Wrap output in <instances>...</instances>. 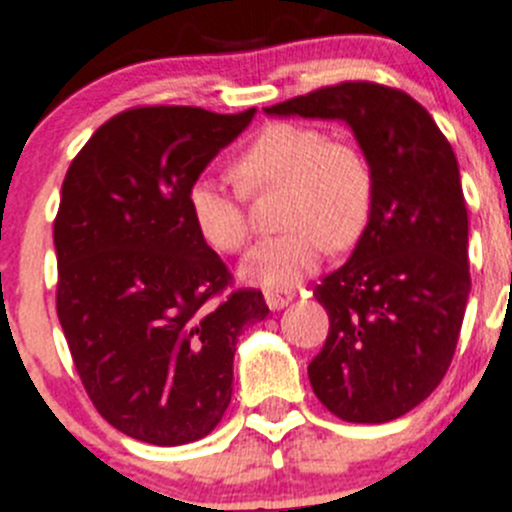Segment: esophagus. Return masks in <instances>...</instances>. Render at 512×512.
Returning <instances> with one entry per match:
<instances>
[{"instance_id":"1","label":"esophagus","mask_w":512,"mask_h":512,"mask_svg":"<svg viewBox=\"0 0 512 512\" xmlns=\"http://www.w3.org/2000/svg\"><path fill=\"white\" fill-rule=\"evenodd\" d=\"M292 299H294V289L275 287V289H267V292H265V302H267V307H270V309L287 307Z\"/></svg>"}]
</instances>
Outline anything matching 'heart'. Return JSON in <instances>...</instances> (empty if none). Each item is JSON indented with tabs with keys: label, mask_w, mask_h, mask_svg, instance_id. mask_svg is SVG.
<instances>
[{
	"label": "heart",
	"mask_w": 512,
	"mask_h": 512,
	"mask_svg": "<svg viewBox=\"0 0 512 512\" xmlns=\"http://www.w3.org/2000/svg\"><path fill=\"white\" fill-rule=\"evenodd\" d=\"M230 173L240 190L208 175L185 190L198 237L225 255H235L250 240L245 195L285 188L280 225L287 232L257 242L240 267L252 285H294L317 270L329 247H354L374 218L376 175L369 158L309 123L277 121L257 131L235 153Z\"/></svg>",
	"instance_id": "heart-1"
}]
</instances>
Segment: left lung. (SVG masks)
I'll return each instance as SVG.
<instances>
[{
    "instance_id": "1",
    "label": "left lung",
    "mask_w": 512,
    "mask_h": 512,
    "mask_svg": "<svg viewBox=\"0 0 512 512\" xmlns=\"http://www.w3.org/2000/svg\"><path fill=\"white\" fill-rule=\"evenodd\" d=\"M265 113L347 121L374 168L369 230L347 265L314 287L329 334L307 371L342 421H394L441 384L466 314L468 210L456 153L421 103L371 81L324 86Z\"/></svg>"
}]
</instances>
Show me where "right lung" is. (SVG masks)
Segmentation results:
<instances>
[{"label": "right lung", "mask_w": 512, "mask_h": 512, "mask_svg": "<svg viewBox=\"0 0 512 512\" xmlns=\"http://www.w3.org/2000/svg\"><path fill=\"white\" fill-rule=\"evenodd\" d=\"M252 116L128 108L66 170L56 314L96 411L136 441L208 436L230 404L237 337L270 312L260 289L223 294L230 270L185 208L188 185Z\"/></svg>", "instance_id": "right-lung-1"}]
</instances>
